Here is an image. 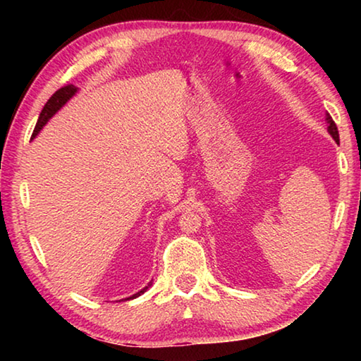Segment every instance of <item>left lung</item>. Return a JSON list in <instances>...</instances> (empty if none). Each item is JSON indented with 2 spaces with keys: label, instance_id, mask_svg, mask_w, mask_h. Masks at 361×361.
I'll return each instance as SVG.
<instances>
[{
  "label": "left lung",
  "instance_id": "1",
  "mask_svg": "<svg viewBox=\"0 0 361 361\" xmlns=\"http://www.w3.org/2000/svg\"><path fill=\"white\" fill-rule=\"evenodd\" d=\"M326 121H328V132L331 133V137L336 140V142H339V132H338V127H336V122L333 121L331 116L326 113Z\"/></svg>",
  "mask_w": 361,
  "mask_h": 361
}]
</instances>
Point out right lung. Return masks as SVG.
<instances>
[{
	"instance_id": "obj_1",
	"label": "right lung",
	"mask_w": 361,
	"mask_h": 361,
	"mask_svg": "<svg viewBox=\"0 0 361 361\" xmlns=\"http://www.w3.org/2000/svg\"><path fill=\"white\" fill-rule=\"evenodd\" d=\"M78 90V87L76 85H73V84H66V85H63V87H60L59 90H56V92L52 94V97L51 99L47 100V103L44 105V108H42V111H41V114H39V119H38V122H36V126H35V130H33V135L32 137H36L38 135V132L42 129V126L46 124V122L52 118L54 114H56L60 108H62L66 102H68L73 95H75V92ZM145 291V290H143ZM143 291H140V293H137V295H133L132 298H127V299H133V298H137V296H140L142 295Z\"/></svg>"
}]
</instances>
